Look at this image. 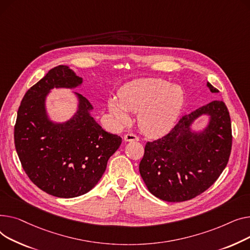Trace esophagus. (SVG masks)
Here are the masks:
<instances>
[{"label":"esophagus","mask_w":250,"mask_h":250,"mask_svg":"<svg viewBox=\"0 0 250 250\" xmlns=\"http://www.w3.org/2000/svg\"><path fill=\"white\" fill-rule=\"evenodd\" d=\"M139 137L133 133H127L124 135V141H138Z\"/></svg>","instance_id":"1"}]
</instances>
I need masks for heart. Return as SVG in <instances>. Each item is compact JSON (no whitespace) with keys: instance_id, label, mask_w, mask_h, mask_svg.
Here are the masks:
<instances>
[{"instance_id":"b5f03b06","label":"heart","mask_w":250,"mask_h":250,"mask_svg":"<svg viewBox=\"0 0 250 250\" xmlns=\"http://www.w3.org/2000/svg\"><path fill=\"white\" fill-rule=\"evenodd\" d=\"M185 94L180 85L161 80L136 81L125 85L108 109L119 124L129 121V114L138 113V126L149 136L164 135L174 126L181 114Z\"/></svg>"}]
</instances>
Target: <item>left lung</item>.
Wrapping results in <instances>:
<instances>
[{
    "mask_svg": "<svg viewBox=\"0 0 250 250\" xmlns=\"http://www.w3.org/2000/svg\"><path fill=\"white\" fill-rule=\"evenodd\" d=\"M212 93L218 90L207 83ZM211 120L202 134L189 126L199 115ZM232 147L229 111L222 101H213L183 116L164 137L145 144L139 171L149 192L167 202H184L209 188L226 167Z\"/></svg>",
    "mask_w": 250,
    "mask_h": 250,
    "instance_id": "obj_1",
    "label": "left lung"
}]
</instances>
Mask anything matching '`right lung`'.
Here are the masks:
<instances>
[{
	"label": "right lung",
	"instance_id": "obj_1",
	"mask_svg": "<svg viewBox=\"0 0 250 250\" xmlns=\"http://www.w3.org/2000/svg\"><path fill=\"white\" fill-rule=\"evenodd\" d=\"M82 82L66 65L51 68L26 92L14 128L15 147L28 178L58 198H75L91 190L122 142L94 120L89 113L92 104L80 94L79 111L71 120L53 124L47 119L46 94L53 87H75Z\"/></svg>",
	"mask_w": 250,
	"mask_h": 250
}]
</instances>
